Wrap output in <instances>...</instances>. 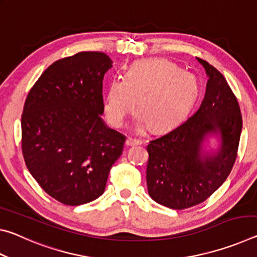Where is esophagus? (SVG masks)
Returning a JSON list of instances; mask_svg holds the SVG:
<instances>
[{
    "instance_id": "1",
    "label": "esophagus",
    "mask_w": 257,
    "mask_h": 257,
    "mask_svg": "<svg viewBox=\"0 0 257 257\" xmlns=\"http://www.w3.org/2000/svg\"><path fill=\"white\" fill-rule=\"evenodd\" d=\"M141 144H142V143L137 141V139H133L130 137H128L127 141H125V145H127V146H137V145H141Z\"/></svg>"
}]
</instances>
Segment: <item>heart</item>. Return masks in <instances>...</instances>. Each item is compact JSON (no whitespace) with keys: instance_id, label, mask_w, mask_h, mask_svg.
<instances>
[{"instance_id":"heart-1","label":"heart","mask_w":257,"mask_h":257,"mask_svg":"<svg viewBox=\"0 0 257 257\" xmlns=\"http://www.w3.org/2000/svg\"><path fill=\"white\" fill-rule=\"evenodd\" d=\"M197 95L198 81L191 72L165 59H143L129 67L123 79L111 81L104 110L110 122L121 127L138 102L135 128L163 132L185 118Z\"/></svg>"}]
</instances>
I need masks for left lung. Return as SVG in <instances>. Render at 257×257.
<instances>
[{"label":"left lung","instance_id":"obj_1","mask_svg":"<svg viewBox=\"0 0 257 257\" xmlns=\"http://www.w3.org/2000/svg\"><path fill=\"white\" fill-rule=\"evenodd\" d=\"M208 77L205 96L188 119L147 145L150 196L172 210L205 201L227 179L237 156L242 120L238 101L222 73L202 59ZM216 137L215 150H205Z\"/></svg>","mask_w":257,"mask_h":257}]
</instances>
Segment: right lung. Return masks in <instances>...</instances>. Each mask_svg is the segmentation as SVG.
Instances as JSON below:
<instances>
[{
	"label": "right lung",
	"instance_id": "1",
	"mask_svg": "<svg viewBox=\"0 0 257 257\" xmlns=\"http://www.w3.org/2000/svg\"><path fill=\"white\" fill-rule=\"evenodd\" d=\"M112 60L79 52L55 61L26 98L21 116L23 154L47 194L77 206L98 198L125 137L102 119L103 78Z\"/></svg>",
	"mask_w": 257,
	"mask_h": 257
}]
</instances>
